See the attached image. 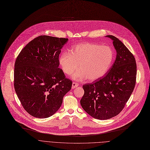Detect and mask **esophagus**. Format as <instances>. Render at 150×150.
I'll return each mask as SVG.
<instances>
[{
  "mask_svg": "<svg viewBox=\"0 0 150 150\" xmlns=\"http://www.w3.org/2000/svg\"><path fill=\"white\" fill-rule=\"evenodd\" d=\"M79 86V84L77 83H76V82H73L72 83V89H74L76 88H77V86Z\"/></svg>",
  "mask_w": 150,
  "mask_h": 150,
  "instance_id": "esophagus-1",
  "label": "esophagus"
}]
</instances>
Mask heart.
Returning a JSON list of instances; mask_svg holds the SVG:
<instances>
[{"label": "heart", "instance_id": "obj_1", "mask_svg": "<svg viewBox=\"0 0 150 150\" xmlns=\"http://www.w3.org/2000/svg\"><path fill=\"white\" fill-rule=\"evenodd\" d=\"M114 52L108 45H100L92 42L79 43L71 50V53L64 52L59 58L63 72L72 74L79 67L80 70L71 75L74 80L88 79L94 81L104 76L112 64Z\"/></svg>", "mask_w": 150, "mask_h": 150}]
</instances>
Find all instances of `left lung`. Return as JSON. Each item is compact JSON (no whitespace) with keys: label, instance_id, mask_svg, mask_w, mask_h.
Here are the masks:
<instances>
[{"label":"left lung","instance_id":"left-lung-1","mask_svg":"<svg viewBox=\"0 0 150 150\" xmlns=\"http://www.w3.org/2000/svg\"><path fill=\"white\" fill-rule=\"evenodd\" d=\"M113 41L116 59L103 78L83 86L84 95L80 105L92 117L105 120L118 115L132 95L136 78V63L132 53L117 37Z\"/></svg>","mask_w":150,"mask_h":150}]
</instances>
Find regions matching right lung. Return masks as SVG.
I'll use <instances>...</instances> for the list:
<instances>
[{"label":"right lung","mask_w":150,"mask_h":150,"mask_svg":"<svg viewBox=\"0 0 150 150\" xmlns=\"http://www.w3.org/2000/svg\"><path fill=\"white\" fill-rule=\"evenodd\" d=\"M68 38L41 35L21 50L14 65V88L32 116L46 118L61 106L72 82L59 68V56Z\"/></svg>","instance_id":"obj_1"}]
</instances>
